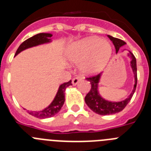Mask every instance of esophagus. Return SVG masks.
<instances>
[{"instance_id": "obj_1", "label": "esophagus", "mask_w": 151, "mask_h": 151, "mask_svg": "<svg viewBox=\"0 0 151 151\" xmlns=\"http://www.w3.org/2000/svg\"><path fill=\"white\" fill-rule=\"evenodd\" d=\"M81 80H82V78H80V77H76V78H73V80H72V83H73V85H76Z\"/></svg>"}]
</instances>
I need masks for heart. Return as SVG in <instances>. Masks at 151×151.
I'll return each instance as SVG.
<instances>
[{"label": "heart", "mask_w": 151, "mask_h": 151, "mask_svg": "<svg viewBox=\"0 0 151 151\" xmlns=\"http://www.w3.org/2000/svg\"><path fill=\"white\" fill-rule=\"evenodd\" d=\"M112 54V46L106 40L85 38L70 44L66 49V57L69 62L79 63L83 73L94 75L106 67Z\"/></svg>", "instance_id": "heart-1"}]
</instances>
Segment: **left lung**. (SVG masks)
Listing matches in <instances>:
<instances>
[{
    "mask_svg": "<svg viewBox=\"0 0 151 151\" xmlns=\"http://www.w3.org/2000/svg\"><path fill=\"white\" fill-rule=\"evenodd\" d=\"M107 37L113 42V45L115 47L116 54L118 53L119 50L121 47L124 46L126 44L122 40L119 39V38H113V36L107 35ZM128 56L130 57V66L134 77V85L132 93L129 94L127 98H125V100H122L121 101H108V100L104 99L101 95L99 92V83L101 82V78L103 73H100L99 75L95 76L94 77L88 78L87 80L88 82H90L91 88L90 91L88 93L86 97H85V101L86 103V104L88 105V106L93 112L99 114V115L103 116L115 114V113L122 111L124 108L126 106V105L129 104L130 100L132 99V97L133 94L135 91L136 85H137V64H136L135 57L133 55L132 53L129 51V53H128Z\"/></svg>",
    "mask_w": 151,
    "mask_h": 151,
    "instance_id": "8db88e82",
    "label": "left lung"
}]
</instances>
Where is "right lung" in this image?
<instances>
[{
	"label": "right lung",
	"instance_id": "obj_1",
	"mask_svg": "<svg viewBox=\"0 0 151 151\" xmlns=\"http://www.w3.org/2000/svg\"><path fill=\"white\" fill-rule=\"evenodd\" d=\"M52 36H53V35L50 34V33H39V34H37L32 37H31L29 39L23 41L19 45L17 52H16L15 57L26 49L38 46V45L50 43L52 41L50 38ZM70 85H72L71 80L68 82L61 84L59 86V88H58V91H57L53 101L46 108H45L44 110H41V111H28V113L30 115L37 117L38 119L50 118V117L55 116L57 113H59L64 102H65V91H66V88L70 86Z\"/></svg>",
	"mask_w": 151,
	"mask_h": 151
}]
</instances>
